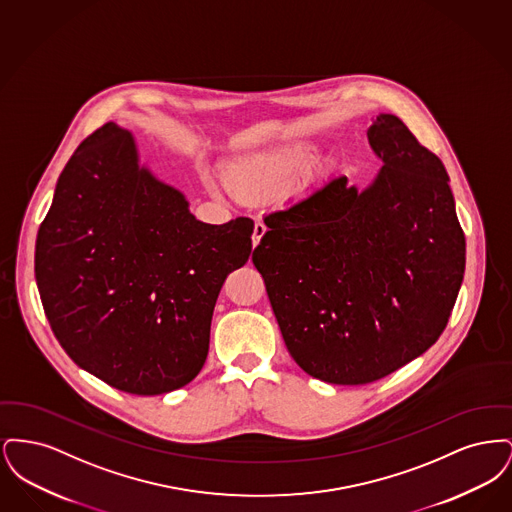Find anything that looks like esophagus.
<instances>
[{
	"label": "esophagus",
	"instance_id": "1",
	"mask_svg": "<svg viewBox=\"0 0 512 512\" xmlns=\"http://www.w3.org/2000/svg\"><path fill=\"white\" fill-rule=\"evenodd\" d=\"M265 232H267V224L265 222H255V230H253V247H257L259 242H261V238L265 236Z\"/></svg>",
	"mask_w": 512,
	"mask_h": 512
}]
</instances>
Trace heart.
<instances>
[{
  "instance_id": "heart-1",
  "label": "heart",
  "mask_w": 512,
  "mask_h": 512,
  "mask_svg": "<svg viewBox=\"0 0 512 512\" xmlns=\"http://www.w3.org/2000/svg\"><path fill=\"white\" fill-rule=\"evenodd\" d=\"M301 161H286L276 157H249L230 167V188L242 201H259L280 188Z\"/></svg>"
}]
</instances>
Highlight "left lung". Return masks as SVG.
Returning a JSON list of instances; mask_svg holds the SVG:
<instances>
[{"mask_svg":"<svg viewBox=\"0 0 512 512\" xmlns=\"http://www.w3.org/2000/svg\"><path fill=\"white\" fill-rule=\"evenodd\" d=\"M368 142L384 167L366 190L338 176L270 213L251 257L293 361L338 386L376 382L428 351L466 263L438 155L395 115L376 117Z\"/></svg>","mask_w":512,"mask_h":512,"instance_id":"obj_1","label":"left lung"}]
</instances>
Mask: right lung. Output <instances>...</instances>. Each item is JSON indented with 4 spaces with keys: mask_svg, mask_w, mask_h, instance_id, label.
<instances>
[{
    "mask_svg": "<svg viewBox=\"0 0 512 512\" xmlns=\"http://www.w3.org/2000/svg\"><path fill=\"white\" fill-rule=\"evenodd\" d=\"M253 220L205 224L138 165L107 122L61 172L36 238L49 326L76 365L134 395L190 384L205 365L226 276L251 255Z\"/></svg>",
    "mask_w": 512,
    "mask_h": 512,
    "instance_id": "right-lung-1",
    "label": "right lung"
}]
</instances>
